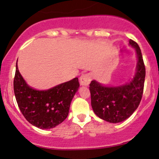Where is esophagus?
<instances>
[{
	"label": "esophagus",
	"instance_id": "obj_1",
	"mask_svg": "<svg viewBox=\"0 0 159 159\" xmlns=\"http://www.w3.org/2000/svg\"><path fill=\"white\" fill-rule=\"evenodd\" d=\"M92 79V75L89 73L81 75L80 78V84L81 86H88Z\"/></svg>",
	"mask_w": 159,
	"mask_h": 159
}]
</instances>
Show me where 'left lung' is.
Here are the masks:
<instances>
[{"label": "left lung", "instance_id": "8db88e82", "mask_svg": "<svg viewBox=\"0 0 159 159\" xmlns=\"http://www.w3.org/2000/svg\"><path fill=\"white\" fill-rule=\"evenodd\" d=\"M129 44L136 49L138 62L136 72L129 83L117 87L103 86L96 81L90 84L91 107L101 119L116 123L129 117L142 100L144 88L146 68L139 46L130 39Z\"/></svg>", "mask_w": 159, "mask_h": 159}]
</instances>
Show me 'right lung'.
Masks as SVG:
<instances>
[{"mask_svg":"<svg viewBox=\"0 0 159 159\" xmlns=\"http://www.w3.org/2000/svg\"><path fill=\"white\" fill-rule=\"evenodd\" d=\"M79 86L78 78H75L47 91L33 89L21 76L16 61L13 80L15 98L26 120L36 127L51 129L62 123Z\"/></svg>","mask_w":159,"mask_h":159,"instance_id":"right-lung-1","label":"right lung"}]
</instances>
